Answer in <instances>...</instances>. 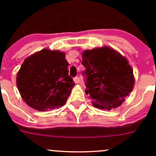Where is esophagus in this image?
I'll return each mask as SVG.
<instances>
[{
    "instance_id": "1",
    "label": "esophagus",
    "mask_w": 156,
    "mask_h": 156,
    "mask_svg": "<svg viewBox=\"0 0 156 156\" xmlns=\"http://www.w3.org/2000/svg\"><path fill=\"white\" fill-rule=\"evenodd\" d=\"M73 80H74V82L76 83H79L80 82V77H78V76L74 77Z\"/></svg>"
}]
</instances>
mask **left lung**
Wrapping results in <instances>:
<instances>
[{
	"label": "left lung",
	"instance_id": "8db88e82",
	"mask_svg": "<svg viewBox=\"0 0 156 156\" xmlns=\"http://www.w3.org/2000/svg\"><path fill=\"white\" fill-rule=\"evenodd\" d=\"M86 69L85 93L93 105L101 109L116 108L133 89V69L120 54L112 48L85 51L81 62Z\"/></svg>",
	"mask_w": 156,
	"mask_h": 156
}]
</instances>
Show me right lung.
Returning a JSON list of instances; mask_svg holds the SVG:
<instances>
[{
    "label": "right lung",
    "instance_id": "right-lung-1",
    "mask_svg": "<svg viewBox=\"0 0 156 156\" xmlns=\"http://www.w3.org/2000/svg\"><path fill=\"white\" fill-rule=\"evenodd\" d=\"M66 55L44 49L25 59L16 77L23 101L38 111L62 106L75 85L69 75Z\"/></svg>",
    "mask_w": 156,
    "mask_h": 156
}]
</instances>
